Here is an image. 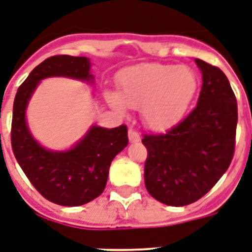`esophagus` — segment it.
<instances>
[{"label":"esophagus","instance_id":"34e87169","mask_svg":"<svg viewBox=\"0 0 252 252\" xmlns=\"http://www.w3.org/2000/svg\"><path fill=\"white\" fill-rule=\"evenodd\" d=\"M128 139H129V143H139L141 137H140V134L136 130L129 129L128 130Z\"/></svg>","mask_w":252,"mask_h":252}]
</instances>
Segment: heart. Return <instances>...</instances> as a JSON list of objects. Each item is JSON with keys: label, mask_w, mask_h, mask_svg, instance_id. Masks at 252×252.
Returning a JSON list of instances; mask_svg holds the SVG:
<instances>
[{"label": "heart", "mask_w": 252, "mask_h": 252, "mask_svg": "<svg viewBox=\"0 0 252 252\" xmlns=\"http://www.w3.org/2000/svg\"><path fill=\"white\" fill-rule=\"evenodd\" d=\"M118 92H107L115 111L140 108L145 126L153 130L170 129L181 122L193 100L198 79L190 67L145 63L126 68L119 75Z\"/></svg>", "instance_id": "heart-1"}]
</instances>
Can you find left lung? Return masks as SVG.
I'll return each mask as SVG.
<instances>
[{
    "mask_svg": "<svg viewBox=\"0 0 252 252\" xmlns=\"http://www.w3.org/2000/svg\"><path fill=\"white\" fill-rule=\"evenodd\" d=\"M194 61L202 74L197 107L166 133L143 139L148 193L169 206L206 194L230 166L235 148L238 105L230 82L218 67Z\"/></svg>",
    "mask_w": 252,
    "mask_h": 252,
    "instance_id": "left-lung-1",
    "label": "left lung"
}]
</instances>
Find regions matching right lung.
Returning a JSON list of instances; mask_svg holds the SVG:
<instances>
[{
  "label": "right lung",
  "instance_id": "1",
  "mask_svg": "<svg viewBox=\"0 0 252 252\" xmlns=\"http://www.w3.org/2000/svg\"><path fill=\"white\" fill-rule=\"evenodd\" d=\"M53 76L94 83L91 62L86 57L55 55L29 74L17 91L13 105L11 148L32 186L46 199L62 206H80L103 193L111 162L128 145L126 126H91L87 133L66 151L42 147L30 132L26 109L41 80Z\"/></svg>",
  "mask_w": 252,
  "mask_h": 252
}]
</instances>
